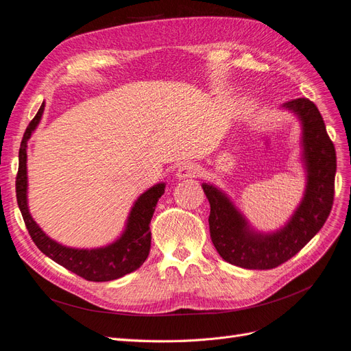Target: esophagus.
<instances>
[{
  "label": "esophagus",
  "mask_w": 351,
  "mask_h": 351,
  "mask_svg": "<svg viewBox=\"0 0 351 351\" xmlns=\"http://www.w3.org/2000/svg\"><path fill=\"white\" fill-rule=\"evenodd\" d=\"M197 169H199V167L195 162H190V161L183 162V164H180L177 168V177L178 178H192L197 174Z\"/></svg>",
  "instance_id": "esophagus-1"
}]
</instances>
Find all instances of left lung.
<instances>
[{"mask_svg":"<svg viewBox=\"0 0 351 351\" xmlns=\"http://www.w3.org/2000/svg\"><path fill=\"white\" fill-rule=\"evenodd\" d=\"M302 123L303 161L307 174L304 196L287 224L275 232L254 231L226 193L204 183L209 200V232L219 256L246 269H272L299 253L319 231L331 212L337 156L322 115L307 98L285 102Z\"/></svg>","mask_w":351,"mask_h":351,"instance_id":"left-lung-1","label":"left lung"}]
</instances>
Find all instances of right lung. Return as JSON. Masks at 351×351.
I'll use <instances>...</instances> for the list:
<instances>
[{
	"mask_svg": "<svg viewBox=\"0 0 351 351\" xmlns=\"http://www.w3.org/2000/svg\"><path fill=\"white\" fill-rule=\"evenodd\" d=\"M45 102H42L35 119L27 125L19 151V171L16 177V196L17 205L22 212L29 234L38 249L47 254L66 269L77 274L88 281H111L124 277L141 268L151 250V230L149 224L154 215L158 199L164 195L165 184L159 183L146 190L134 202L127 218L125 230L120 239H117L108 246L98 249H74L62 246L56 240L49 239L29 214L27 208V141L36 129L44 112Z\"/></svg>",
	"mask_w": 351,
	"mask_h": 351,
	"instance_id": "right-lung-1",
	"label": "right lung"
}]
</instances>
